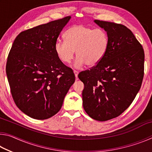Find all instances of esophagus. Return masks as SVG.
Here are the masks:
<instances>
[{
  "mask_svg": "<svg viewBox=\"0 0 152 152\" xmlns=\"http://www.w3.org/2000/svg\"><path fill=\"white\" fill-rule=\"evenodd\" d=\"M74 74H75V76H76V78L77 79V78H78V71L77 70H74Z\"/></svg>",
  "mask_w": 152,
  "mask_h": 152,
  "instance_id": "esophagus-1",
  "label": "esophagus"
}]
</instances>
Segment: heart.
<instances>
[{"label":"heart","mask_w":152,"mask_h":152,"mask_svg":"<svg viewBox=\"0 0 152 152\" xmlns=\"http://www.w3.org/2000/svg\"><path fill=\"white\" fill-rule=\"evenodd\" d=\"M66 41L58 40L54 50L58 58L64 64L73 60L74 53L77 58L76 68L88 65H97L106 54L109 47V36L104 29H94L84 25H75L64 33Z\"/></svg>","instance_id":"obj_1"}]
</instances>
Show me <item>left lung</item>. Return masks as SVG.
<instances>
[{
  "label": "left lung",
  "instance_id": "8db88e82",
  "mask_svg": "<svg viewBox=\"0 0 152 152\" xmlns=\"http://www.w3.org/2000/svg\"><path fill=\"white\" fill-rule=\"evenodd\" d=\"M109 36L102 60L78 78L83 82V107L94 120L115 118L130 106L141 88L144 74V51L125 25L94 20Z\"/></svg>",
  "mask_w": 152,
  "mask_h": 152
}]
</instances>
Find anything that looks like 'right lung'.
<instances>
[{
  "label": "right lung",
  "mask_w": 152,
  "mask_h": 152,
  "mask_svg": "<svg viewBox=\"0 0 152 152\" xmlns=\"http://www.w3.org/2000/svg\"><path fill=\"white\" fill-rule=\"evenodd\" d=\"M71 17L53 20L20 33L15 38L6 66L15 104L35 119H47L61 109L75 81L70 68L58 58L55 43Z\"/></svg>",
  "instance_id": "obj_1"
}]
</instances>
